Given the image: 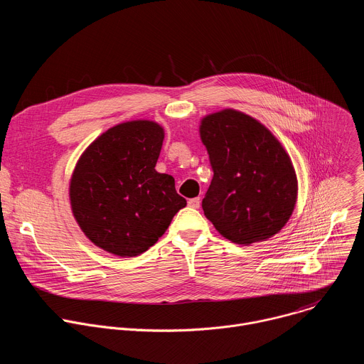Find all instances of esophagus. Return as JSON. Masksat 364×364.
Returning <instances> with one entry per match:
<instances>
[{
  "mask_svg": "<svg viewBox=\"0 0 364 364\" xmlns=\"http://www.w3.org/2000/svg\"><path fill=\"white\" fill-rule=\"evenodd\" d=\"M187 203H188V205L193 207V208H200L201 200H200V197H194V198H190Z\"/></svg>",
  "mask_w": 364,
  "mask_h": 364,
  "instance_id": "esophagus-1",
  "label": "esophagus"
}]
</instances>
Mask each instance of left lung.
Wrapping results in <instances>:
<instances>
[{
	"label": "left lung",
	"mask_w": 364,
	"mask_h": 364,
	"mask_svg": "<svg viewBox=\"0 0 364 364\" xmlns=\"http://www.w3.org/2000/svg\"><path fill=\"white\" fill-rule=\"evenodd\" d=\"M200 137L214 173L201 205L215 230L245 246L279 232L297 198L296 171L279 140L235 109L204 117Z\"/></svg>",
	"instance_id": "1"
}]
</instances>
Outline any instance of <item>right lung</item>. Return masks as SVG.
Listing matches in <instances>:
<instances>
[{
  "mask_svg": "<svg viewBox=\"0 0 364 364\" xmlns=\"http://www.w3.org/2000/svg\"><path fill=\"white\" fill-rule=\"evenodd\" d=\"M164 132L153 121L118 124L81 156L71 177L77 223L102 250L134 257L157 243L187 201L174 178L156 171Z\"/></svg>",
  "mask_w": 364,
  "mask_h": 364,
  "instance_id": "right-lung-1",
  "label": "right lung"
}]
</instances>
